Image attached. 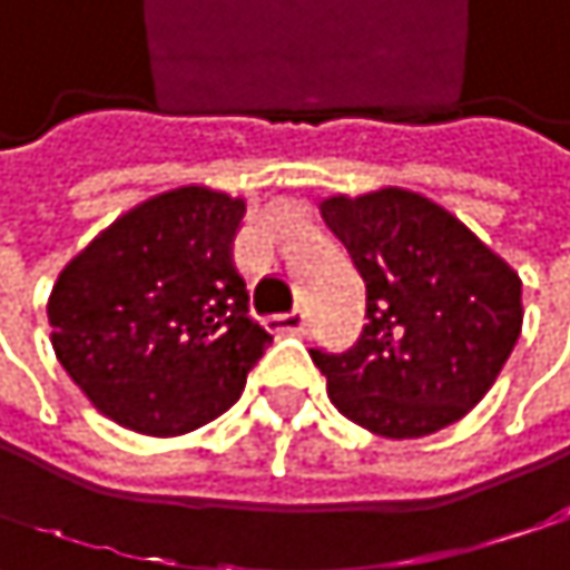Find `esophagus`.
<instances>
[{"mask_svg": "<svg viewBox=\"0 0 570 570\" xmlns=\"http://www.w3.org/2000/svg\"><path fill=\"white\" fill-rule=\"evenodd\" d=\"M268 325L275 332H305L308 325V312L305 308H292V312H282V315H272Z\"/></svg>", "mask_w": 570, "mask_h": 570, "instance_id": "obj_1", "label": "esophagus"}]
</instances>
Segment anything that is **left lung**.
Here are the masks:
<instances>
[{
  "label": "left lung",
  "mask_w": 570,
  "mask_h": 570,
  "mask_svg": "<svg viewBox=\"0 0 570 570\" xmlns=\"http://www.w3.org/2000/svg\"><path fill=\"white\" fill-rule=\"evenodd\" d=\"M322 218L366 282L355 345L308 348L335 410L390 440L466 416L521 335L518 272L450 210L403 187L328 197Z\"/></svg>",
  "instance_id": "8db88e82"
}]
</instances>
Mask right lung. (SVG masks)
<instances>
[{"instance_id": "1", "label": "right lung", "mask_w": 570, "mask_h": 570, "mask_svg": "<svg viewBox=\"0 0 570 570\" xmlns=\"http://www.w3.org/2000/svg\"><path fill=\"white\" fill-rule=\"evenodd\" d=\"M245 200L177 187L114 222L49 295L52 348L127 430L177 436L222 416L272 345L252 318L235 232Z\"/></svg>"}]
</instances>
